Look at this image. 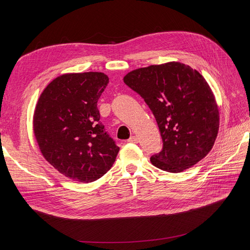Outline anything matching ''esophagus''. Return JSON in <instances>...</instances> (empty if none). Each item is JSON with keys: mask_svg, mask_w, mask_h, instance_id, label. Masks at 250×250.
Returning <instances> with one entry per match:
<instances>
[{"mask_svg": "<svg viewBox=\"0 0 250 250\" xmlns=\"http://www.w3.org/2000/svg\"><path fill=\"white\" fill-rule=\"evenodd\" d=\"M127 142H129V143H134V144H137V143L139 142V140H138V138H137L136 136H133V137H130V138L127 140Z\"/></svg>", "mask_w": 250, "mask_h": 250, "instance_id": "34e87169", "label": "esophagus"}]
</instances>
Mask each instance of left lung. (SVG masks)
Here are the masks:
<instances>
[{"instance_id":"8db88e82","label":"left lung","mask_w":250,"mask_h":250,"mask_svg":"<svg viewBox=\"0 0 250 250\" xmlns=\"http://www.w3.org/2000/svg\"><path fill=\"white\" fill-rule=\"evenodd\" d=\"M124 82L145 100L158 124L163 149L151 157L155 167L182 172L212 150L219 132V106L200 72L169 62L136 69Z\"/></svg>"}]
</instances>
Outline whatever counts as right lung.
<instances>
[{"label": "right lung", "mask_w": 250, "mask_h": 250, "mask_svg": "<svg viewBox=\"0 0 250 250\" xmlns=\"http://www.w3.org/2000/svg\"><path fill=\"white\" fill-rule=\"evenodd\" d=\"M108 84L101 72L54 79L38 98L33 134L44 159L72 180L92 182L112 167L120 148L99 122L97 101Z\"/></svg>", "instance_id": "1"}]
</instances>
